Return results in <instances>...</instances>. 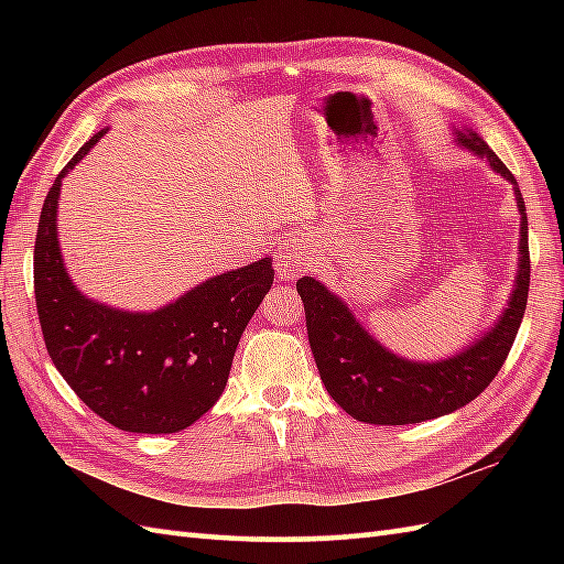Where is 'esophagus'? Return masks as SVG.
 Returning <instances> with one entry per match:
<instances>
[{
  "label": "esophagus",
  "mask_w": 564,
  "mask_h": 564,
  "mask_svg": "<svg viewBox=\"0 0 564 564\" xmlns=\"http://www.w3.org/2000/svg\"><path fill=\"white\" fill-rule=\"evenodd\" d=\"M310 267V251L303 245L289 242L279 249L275 254V275L283 281H295L297 275H303Z\"/></svg>",
  "instance_id": "esophagus-1"
}]
</instances>
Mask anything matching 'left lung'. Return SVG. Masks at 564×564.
<instances>
[{
	"mask_svg": "<svg viewBox=\"0 0 564 564\" xmlns=\"http://www.w3.org/2000/svg\"><path fill=\"white\" fill-rule=\"evenodd\" d=\"M455 142L480 154L517 191L521 213L517 283L507 310L485 337L443 361L416 364L380 346L358 325L341 297L329 293L313 275H303L297 281V293L305 305L307 339L319 378L332 400L358 422L388 426L419 424L460 410L495 380L521 327L525 301H529L531 257L529 220H525L519 184L475 130H455Z\"/></svg>",
	"mask_w": 564,
	"mask_h": 564,
	"instance_id": "1",
	"label": "left lung"
}]
</instances>
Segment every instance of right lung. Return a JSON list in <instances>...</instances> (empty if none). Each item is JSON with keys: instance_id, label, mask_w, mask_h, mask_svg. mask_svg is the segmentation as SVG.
I'll return each instance as SVG.
<instances>
[{"instance_id": "obj_1", "label": "right lung", "mask_w": 564, "mask_h": 564, "mask_svg": "<svg viewBox=\"0 0 564 564\" xmlns=\"http://www.w3.org/2000/svg\"><path fill=\"white\" fill-rule=\"evenodd\" d=\"M104 133L57 174L41 210L33 289L45 349L104 422L133 434H176L223 394L239 337L273 283L271 259L215 275L154 313H123L82 295L57 245V200L65 174Z\"/></svg>"}]
</instances>
